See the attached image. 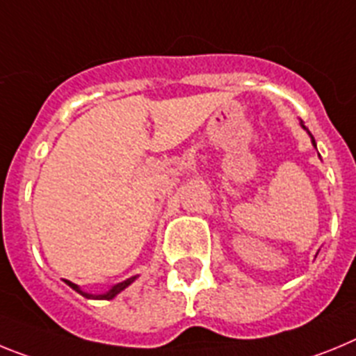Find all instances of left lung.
Instances as JSON below:
<instances>
[{"label": "left lung", "instance_id": "obj_1", "mask_svg": "<svg viewBox=\"0 0 356 356\" xmlns=\"http://www.w3.org/2000/svg\"><path fill=\"white\" fill-rule=\"evenodd\" d=\"M301 127H302V129H305V131H307V132H308V129H307V127H305V123H302V122H301ZM308 134H310V132H308ZM310 138H312V145H314V147H315V148H317V145H315V140H314V136H312V134H310Z\"/></svg>", "mask_w": 356, "mask_h": 356}]
</instances>
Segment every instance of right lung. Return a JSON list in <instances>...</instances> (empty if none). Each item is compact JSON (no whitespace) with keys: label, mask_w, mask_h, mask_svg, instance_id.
Wrapping results in <instances>:
<instances>
[{"label":"right lung","mask_w":356,"mask_h":356,"mask_svg":"<svg viewBox=\"0 0 356 356\" xmlns=\"http://www.w3.org/2000/svg\"><path fill=\"white\" fill-rule=\"evenodd\" d=\"M134 280H136V276L134 277H129V280L122 281V283H118V285H114L113 289L107 290V292H105V293H88V292H84V290H80V286L75 285V283H71V281L66 280V283L71 286V289L75 290V292H79L80 296H84V298H88V299H107V301H109V299L116 298V296H118V293L122 292V290H125L127 286L131 285V283Z\"/></svg>","instance_id":"obj_1"}]
</instances>
